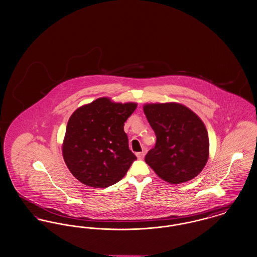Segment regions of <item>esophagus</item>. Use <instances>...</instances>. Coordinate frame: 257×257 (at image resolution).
I'll return each mask as SVG.
<instances>
[{"instance_id": "obj_1", "label": "esophagus", "mask_w": 257, "mask_h": 257, "mask_svg": "<svg viewBox=\"0 0 257 257\" xmlns=\"http://www.w3.org/2000/svg\"><path fill=\"white\" fill-rule=\"evenodd\" d=\"M137 158L139 159V160H142L143 158H144V156H145V152H140V153H137Z\"/></svg>"}]
</instances>
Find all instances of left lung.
Instances as JSON below:
<instances>
[{
	"mask_svg": "<svg viewBox=\"0 0 257 257\" xmlns=\"http://www.w3.org/2000/svg\"><path fill=\"white\" fill-rule=\"evenodd\" d=\"M143 110L157 137L145 162L171 184L196 177L205 168L209 151L203 120L179 103L145 104Z\"/></svg>",
	"mask_w": 257,
	"mask_h": 257,
	"instance_id": "left-lung-1",
	"label": "left lung"
}]
</instances>
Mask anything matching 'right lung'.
<instances>
[{"label": "right lung", "mask_w": 257, "mask_h": 257, "mask_svg": "<svg viewBox=\"0 0 257 257\" xmlns=\"http://www.w3.org/2000/svg\"><path fill=\"white\" fill-rule=\"evenodd\" d=\"M137 106L101 97L71 115L62 154L69 171L80 182L106 188L125 175L137 157L128 148L123 125Z\"/></svg>", "instance_id": "right-lung-1"}]
</instances>
